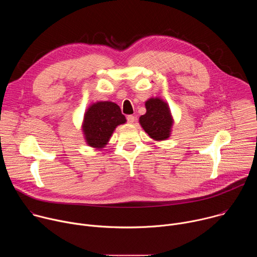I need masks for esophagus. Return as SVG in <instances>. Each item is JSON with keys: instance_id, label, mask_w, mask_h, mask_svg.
Listing matches in <instances>:
<instances>
[{"instance_id": "obj_1", "label": "esophagus", "mask_w": 257, "mask_h": 257, "mask_svg": "<svg viewBox=\"0 0 257 257\" xmlns=\"http://www.w3.org/2000/svg\"><path fill=\"white\" fill-rule=\"evenodd\" d=\"M127 121L129 124H133L135 122V117L132 115H129V116H127Z\"/></svg>"}]
</instances>
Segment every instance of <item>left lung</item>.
I'll return each instance as SVG.
<instances>
[{
    "label": "left lung",
    "instance_id": "8db88e82",
    "mask_svg": "<svg viewBox=\"0 0 257 257\" xmlns=\"http://www.w3.org/2000/svg\"><path fill=\"white\" fill-rule=\"evenodd\" d=\"M146 113L139 118L143 130L157 141L171 136L174 120L169 104L160 97H151L145 101Z\"/></svg>",
    "mask_w": 257,
    "mask_h": 257
}]
</instances>
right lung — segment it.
<instances>
[{
	"mask_svg": "<svg viewBox=\"0 0 257 257\" xmlns=\"http://www.w3.org/2000/svg\"><path fill=\"white\" fill-rule=\"evenodd\" d=\"M126 123L120 106L113 101H96L88 106L83 117L82 132L88 146L102 150L117 126Z\"/></svg>",
	"mask_w": 257,
	"mask_h": 257,
	"instance_id": "1",
	"label": "right lung"
}]
</instances>
